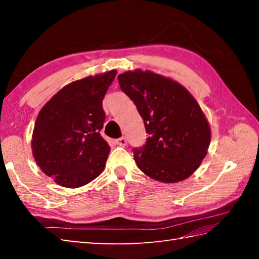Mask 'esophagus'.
<instances>
[{
  "mask_svg": "<svg viewBox=\"0 0 259 259\" xmlns=\"http://www.w3.org/2000/svg\"><path fill=\"white\" fill-rule=\"evenodd\" d=\"M115 144H117L118 146H121V147H124L126 146V139L124 138V137H121V138L115 140Z\"/></svg>",
  "mask_w": 259,
  "mask_h": 259,
  "instance_id": "34e87169",
  "label": "esophagus"
}]
</instances>
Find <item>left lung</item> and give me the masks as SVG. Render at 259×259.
I'll return each instance as SVG.
<instances>
[{
  "label": "left lung",
  "instance_id": "8db88e82",
  "mask_svg": "<svg viewBox=\"0 0 259 259\" xmlns=\"http://www.w3.org/2000/svg\"><path fill=\"white\" fill-rule=\"evenodd\" d=\"M119 84L144 119L146 145L134 149L142 172L166 184L183 181L206 157L211 133L206 115L184 85L151 71H126Z\"/></svg>",
  "mask_w": 259,
  "mask_h": 259
}]
</instances>
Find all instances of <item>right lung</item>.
Here are the masks:
<instances>
[{
	"instance_id": "add662e5",
	"label": "right lung",
	"mask_w": 259,
	"mask_h": 259,
	"mask_svg": "<svg viewBox=\"0 0 259 259\" xmlns=\"http://www.w3.org/2000/svg\"><path fill=\"white\" fill-rule=\"evenodd\" d=\"M117 71L89 75L57 92L38 112L31 148L48 177L67 188H79L100 175L110 152L100 130L102 100Z\"/></svg>"
}]
</instances>
